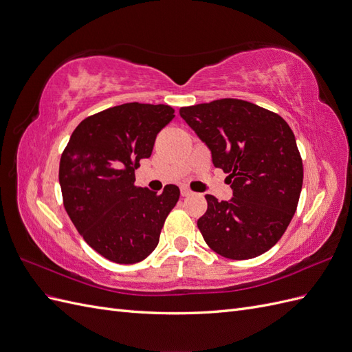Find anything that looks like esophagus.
<instances>
[{"label": "esophagus", "mask_w": 352, "mask_h": 352, "mask_svg": "<svg viewBox=\"0 0 352 352\" xmlns=\"http://www.w3.org/2000/svg\"><path fill=\"white\" fill-rule=\"evenodd\" d=\"M190 194H192V190H189L188 188H180V195L182 197H189Z\"/></svg>", "instance_id": "esophagus-1"}]
</instances>
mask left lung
I'll list each match as a JSON object with an SVG mask.
<instances>
[{
  "label": "left lung",
  "mask_w": 352,
  "mask_h": 352,
  "mask_svg": "<svg viewBox=\"0 0 352 352\" xmlns=\"http://www.w3.org/2000/svg\"><path fill=\"white\" fill-rule=\"evenodd\" d=\"M228 173L233 198L206 195L198 229L208 247L230 260H248L282 238L302 188L295 135L279 114L252 102L223 98L179 110Z\"/></svg>",
  "instance_id": "obj_1"
}]
</instances>
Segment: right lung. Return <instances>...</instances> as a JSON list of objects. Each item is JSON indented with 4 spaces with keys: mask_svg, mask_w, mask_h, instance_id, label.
<instances>
[{
    "mask_svg": "<svg viewBox=\"0 0 352 352\" xmlns=\"http://www.w3.org/2000/svg\"><path fill=\"white\" fill-rule=\"evenodd\" d=\"M173 117L164 104L116 105L82 120L61 154L58 179L67 214L89 247L113 263L145 260L179 199L176 185L162 194L135 186V170Z\"/></svg>",
    "mask_w": 352,
    "mask_h": 352,
    "instance_id": "right-lung-1",
    "label": "right lung"
}]
</instances>
